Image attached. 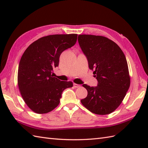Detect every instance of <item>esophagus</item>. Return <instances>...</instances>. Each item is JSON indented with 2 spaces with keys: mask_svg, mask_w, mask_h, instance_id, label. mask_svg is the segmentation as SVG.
<instances>
[{
  "mask_svg": "<svg viewBox=\"0 0 148 148\" xmlns=\"http://www.w3.org/2000/svg\"><path fill=\"white\" fill-rule=\"evenodd\" d=\"M80 86H81L79 85V84L74 83V88H79V87H80Z\"/></svg>",
  "mask_w": 148,
  "mask_h": 148,
  "instance_id": "esophagus-1",
  "label": "esophagus"
}]
</instances>
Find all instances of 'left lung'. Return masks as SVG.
<instances>
[{"label": "left lung", "instance_id": "obj_1", "mask_svg": "<svg viewBox=\"0 0 148 148\" xmlns=\"http://www.w3.org/2000/svg\"><path fill=\"white\" fill-rule=\"evenodd\" d=\"M78 42L98 81L97 86L83 84L88 95L81 102L94 114H110L121 104L130 87L126 57L117 44L106 37L79 35Z\"/></svg>", "mask_w": 148, "mask_h": 148}]
</instances>
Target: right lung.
Here are the masks:
<instances>
[{"label": "right lung", "instance_id": "1", "mask_svg": "<svg viewBox=\"0 0 148 148\" xmlns=\"http://www.w3.org/2000/svg\"><path fill=\"white\" fill-rule=\"evenodd\" d=\"M77 35L55 34L41 37L28 47L22 55L18 71V84L28 107L37 114H45L60 103L62 93L71 88V81L51 75L58 67L61 53L76 42Z\"/></svg>", "mask_w": 148, "mask_h": 148}]
</instances>
